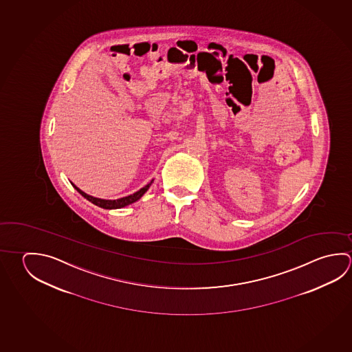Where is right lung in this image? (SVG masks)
Masks as SVG:
<instances>
[{
    "mask_svg": "<svg viewBox=\"0 0 352 352\" xmlns=\"http://www.w3.org/2000/svg\"><path fill=\"white\" fill-rule=\"evenodd\" d=\"M153 180H155V179H152L148 184L146 185V186H143L142 189H140V190L136 191V192H133V194H131V195H127V197H120V199H116V200H106V199L91 197V195H89L87 192L80 190L76 185L73 184V183H72V184H73V186H74L76 190L80 192L82 197L87 199L89 201L95 204L96 206H100V208H102V209L112 210L121 209V208H124V206H127V205H130V204L135 203L137 200H140V199L143 197V194L148 190L149 186L153 183Z\"/></svg>",
    "mask_w": 352,
    "mask_h": 352,
    "instance_id": "1",
    "label": "right lung"
}]
</instances>
